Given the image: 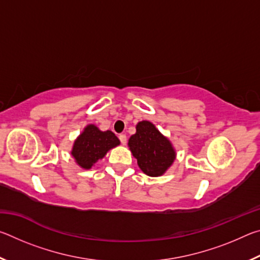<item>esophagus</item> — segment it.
Wrapping results in <instances>:
<instances>
[{
  "label": "esophagus",
  "instance_id": "34e87169",
  "mask_svg": "<svg viewBox=\"0 0 260 260\" xmlns=\"http://www.w3.org/2000/svg\"><path fill=\"white\" fill-rule=\"evenodd\" d=\"M119 140H120L121 144H126V142H127V138H126V135H125V134H120V135H119Z\"/></svg>",
  "mask_w": 260,
  "mask_h": 260
}]
</instances>
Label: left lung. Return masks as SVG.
I'll list each match as a JSON object with an SVG mask.
<instances>
[{
  "mask_svg": "<svg viewBox=\"0 0 260 260\" xmlns=\"http://www.w3.org/2000/svg\"><path fill=\"white\" fill-rule=\"evenodd\" d=\"M128 147L140 169L150 177L164 174L175 158L172 144L150 121L136 125V133L128 140Z\"/></svg>",
  "mask_w": 260,
  "mask_h": 260,
  "instance_id": "obj_1",
  "label": "left lung"
}]
</instances>
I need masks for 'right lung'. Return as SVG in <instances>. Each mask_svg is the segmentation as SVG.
Listing matches in <instances>:
<instances>
[{
	"label": "right lung",
	"mask_w": 260,
	"mask_h": 260,
	"mask_svg": "<svg viewBox=\"0 0 260 260\" xmlns=\"http://www.w3.org/2000/svg\"><path fill=\"white\" fill-rule=\"evenodd\" d=\"M119 143L111 131L102 132L95 125H88L74 142L72 156L79 166L88 170Z\"/></svg>",
	"instance_id": "1"
}]
</instances>
